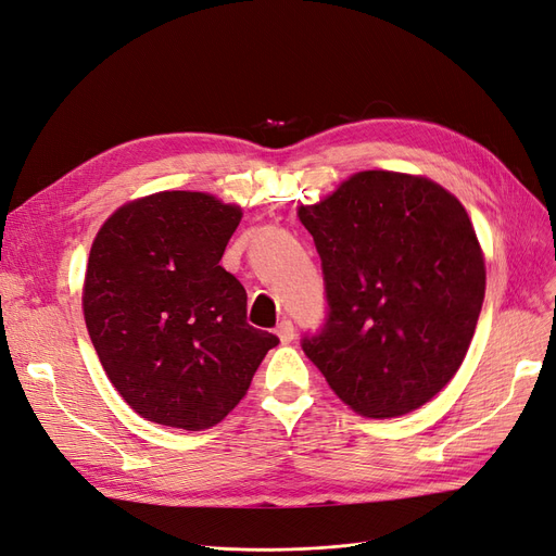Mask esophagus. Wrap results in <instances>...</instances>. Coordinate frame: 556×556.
<instances>
[{"mask_svg": "<svg viewBox=\"0 0 556 556\" xmlns=\"http://www.w3.org/2000/svg\"><path fill=\"white\" fill-rule=\"evenodd\" d=\"M276 333L282 345H288L294 341V325L290 323V319H282V323L276 327Z\"/></svg>", "mask_w": 556, "mask_h": 556, "instance_id": "1", "label": "esophagus"}]
</instances>
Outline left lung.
<instances>
[{
	"label": "left lung",
	"instance_id": "1",
	"mask_svg": "<svg viewBox=\"0 0 556 556\" xmlns=\"http://www.w3.org/2000/svg\"><path fill=\"white\" fill-rule=\"evenodd\" d=\"M296 215L329 301L306 357L357 415L425 406L459 371L484 301V252L462 201L427 176L359 172Z\"/></svg>",
	"mask_w": 556,
	"mask_h": 556
}]
</instances>
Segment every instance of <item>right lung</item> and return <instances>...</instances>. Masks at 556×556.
Segmentation results:
<instances>
[{
  "label": "right lung",
  "mask_w": 556,
  "mask_h": 556,
  "mask_svg": "<svg viewBox=\"0 0 556 556\" xmlns=\"http://www.w3.org/2000/svg\"><path fill=\"white\" fill-rule=\"evenodd\" d=\"M241 217L208 192L164 190L127 201L97 231L83 315L109 380L148 422H223L278 345L245 323L243 285L220 266Z\"/></svg>",
  "instance_id": "obj_1"
}]
</instances>
